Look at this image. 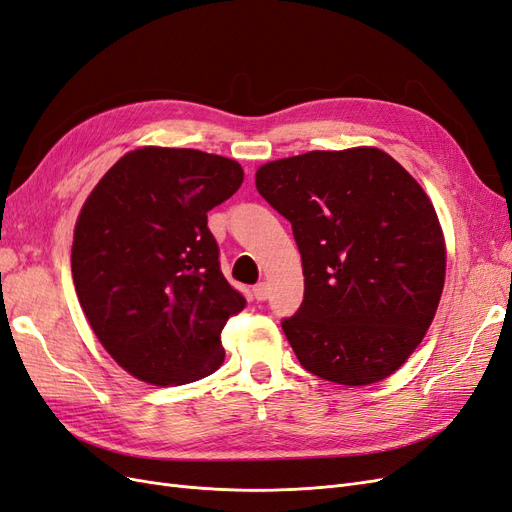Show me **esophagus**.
Here are the masks:
<instances>
[{"label":"esophagus","instance_id":"esophagus-1","mask_svg":"<svg viewBox=\"0 0 512 512\" xmlns=\"http://www.w3.org/2000/svg\"><path fill=\"white\" fill-rule=\"evenodd\" d=\"M254 299L256 301H267V297H269V284L267 282H260V284H256L254 286Z\"/></svg>","mask_w":512,"mask_h":512}]
</instances>
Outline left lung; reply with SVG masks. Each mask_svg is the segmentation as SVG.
I'll list each match as a JSON object with an SVG mask.
<instances>
[{
  "mask_svg": "<svg viewBox=\"0 0 512 512\" xmlns=\"http://www.w3.org/2000/svg\"><path fill=\"white\" fill-rule=\"evenodd\" d=\"M256 190L292 224L303 260V303L282 320L299 363L346 386L391 376L444 288L446 247L425 190L376 147L269 162Z\"/></svg>",
  "mask_w": 512,
  "mask_h": 512,
  "instance_id": "left-lung-1",
  "label": "left lung"
}]
</instances>
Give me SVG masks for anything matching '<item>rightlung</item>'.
Here are the masks:
<instances>
[{
	"label": "right lung",
	"mask_w": 512,
	"mask_h": 512,
	"mask_svg": "<svg viewBox=\"0 0 512 512\" xmlns=\"http://www.w3.org/2000/svg\"><path fill=\"white\" fill-rule=\"evenodd\" d=\"M241 183L235 160L141 147L85 200L72 243L76 297L100 344L134 378L175 386L222 365V329L245 299L220 271L207 213Z\"/></svg>",
	"instance_id": "obj_1"
}]
</instances>
